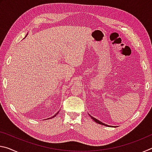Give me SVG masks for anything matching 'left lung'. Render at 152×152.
<instances>
[{
	"instance_id": "left-lung-1",
	"label": "left lung",
	"mask_w": 152,
	"mask_h": 152,
	"mask_svg": "<svg viewBox=\"0 0 152 152\" xmlns=\"http://www.w3.org/2000/svg\"><path fill=\"white\" fill-rule=\"evenodd\" d=\"M90 116H91V118H92V119H93L94 121L95 122H96V123H99V124H101V125H105V126H108L107 125H105L104 124V123H102L101 121H99V120H97L96 119H95V118H94L93 117H92L91 116V115H90Z\"/></svg>"
}]
</instances>
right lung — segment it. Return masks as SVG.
Returning <instances> with one entry per match:
<instances>
[{"label": "right lung", "instance_id": "1", "mask_svg": "<svg viewBox=\"0 0 152 152\" xmlns=\"http://www.w3.org/2000/svg\"><path fill=\"white\" fill-rule=\"evenodd\" d=\"M58 113H59V112H58V113H56V115H54V116H53V117H50V119H51V118H53V117H56V115H57V114H58ZM49 119H50V118H49Z\"/></svg>", "mask_w": 152, "mask_h": 152}]
</instances>
